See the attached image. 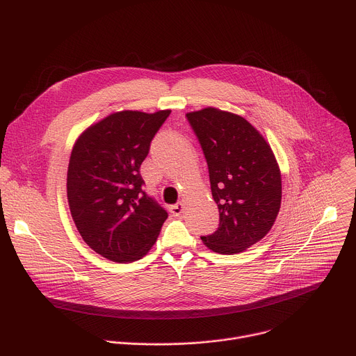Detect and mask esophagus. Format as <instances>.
<instances>
[{
  "instance_id": "34e87169",
  "label": "esophagus",
  "mask_w": 356,
  "mask_h": 356,
  "mask_svg": "<svg viewBox=\"0 0 356 356\" xmlns=\"http://www.w3.org/2000/svg\"><path fill=\"white\" fill-rule=\"evenodd\" d=\"M183 209H184V206L181 204V202H177V204H175V206H170V213L173 214V216H176V217H179L181 213H183Z\"/></svg>"
}]
</instances>
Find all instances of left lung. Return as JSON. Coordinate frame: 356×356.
I'll return each instance as SVG.
<instances>
[{
  "label": "left lung",
  "instance_id": "left-lung-1",
  "mask_svg": "<svg viewBox=\"0 0 356 356\" xmlns=\"http://www.w3.org/2000/svg\"><path fill=\"white\" fill-rule=\"evenodd\" d=\"M209 165L218 229L201 236L209 249L234 255L273 227L282 202V175L264 135L243 117L207 107L187 113Z\"/></svg>",
  "mask_w": 356,
  "mask_h": 356
}]
</instances>
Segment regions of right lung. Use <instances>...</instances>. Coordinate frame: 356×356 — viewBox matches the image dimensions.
<instances>
[{
    "label": "right lung",
    "instance_id": "add662e5",
    "mask_svg": "<svg viewBox=\"0 0 356 356\" xmlns=\"http://www.w3.org/2000/svg\"><path fill=\"white\" fill-rule=\"evenodd\" d=\"M170 110L117 111L77 138L67 169V201L83 241L117 264L143 258L168 213L142 188L140 165Z\"/></svg>",
    "mask_w": 356,
    "mask_h": 356
}]
</instances>
